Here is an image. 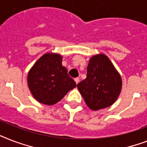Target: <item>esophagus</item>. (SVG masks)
<instances>
[{
  "label": "esophagus",
  "mask_w": 147,
  "mask_h": 147,
  "mask_svg": "<svg viewBox=\"0 0 147 147\" xmlns=\"http://www.w3.org/2000/svg\"><path fill=\"white\" fill-rule=\"evenodd\" d=\"M79 81H80L79 78H75V82H76V84H78V82H79Z\"/></svg>",
  "instance_id": "34e87169"
}]
</instances>
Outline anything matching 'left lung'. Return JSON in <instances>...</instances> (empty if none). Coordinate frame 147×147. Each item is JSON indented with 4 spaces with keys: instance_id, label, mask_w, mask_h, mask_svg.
I'll list each match as a JSON object with an SVG mask.
<instances>
[{
    "instance_id": "8db88e82",
    "label": "left lung",
    "mask_w": 147,
    "mask_h": 147,
    "mask_svg": "<svg viewBox=\"0 0 147 147\" xmlns=\"http://www.w3.org/2000/svg\"><path fill=\"white\" fill-rule=\"evenodd\" d=\"M77 87L88 107L98 111L116 101L122 88V78L109 58L99 53L90 58L87 78Z\"/></svg>"
}]
</instances>
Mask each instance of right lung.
<instances>
[{
  "label": "right lung",
  "instance_id": "1",
  "mask_svg": "<svg viewBox=\"0 0 147 147\" xmlns=\"http://www.w3.org/2000/svg\"><path fill=\"white\" fill-rule=\"evenodd\" d=\"M62 56L55 53H47L35 62L27 75V84L31 94L37 100L53 105L61 100L76 83L68 75L62 65Z\"/></svg>",
  "mask_w": 147,
  "mask_h": 147
}]
</instances>
